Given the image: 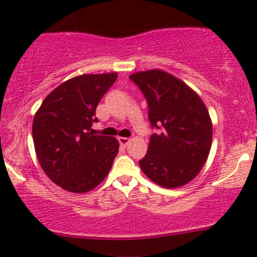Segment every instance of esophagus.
<instances>
[{"instance_id":"obj_1","label":"esophagus","mask_w":257,"mask_h":257,"mask_svg":"<svg viewBox=\"0 0 257 257\" xmlns=\"http://www.w3.org/2000/svg\"><path fill=\"white\" fill-rule=\"evenodd\" d=\"M118 142H120L121 146H127L130 139H127V137H118Z\"/></svg>"}]
</instances>
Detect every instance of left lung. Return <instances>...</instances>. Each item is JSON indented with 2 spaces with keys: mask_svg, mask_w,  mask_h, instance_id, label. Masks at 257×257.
<instances>
[{
  "mask_svg": "<svg viewBox=\"0 0 257 257\" xmlns=\"http://www.w3.org/2000/svg\"><path fill=\"white\" fill-rule=\"evenodd\" d=\"M148 105L152 134L142 172L155 183L177 188L200 172L211 147L213 126L204 102L183 81L162 70L130 76Z\"/></svg>",
  "mask_w": 257,
  "mask_h": 257,
  "instance_id": "8db88e82",
  "label": "left lung"
}]
</instances>
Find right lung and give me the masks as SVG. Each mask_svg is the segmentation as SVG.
I'll return each mask as SVG.
<instances>
[{
  "label": "right lung",
  "mask_w": 257,
  "mask_h": 257,
  "mask_svg": "<svg viewBox=\"0 0 257 257\" xmlns=\"http://www.w3.org/2000/svg\"><path fill=\"white\" fill-rule=\"evenodd\" d=\"M117 74H85L55 88L33 120L34 148L50 181L73 193L99 186L112 167L117 140L92 135L96 106Z\"/></svg>",
  "instance_id": "obj_1"
}]
</instances>
